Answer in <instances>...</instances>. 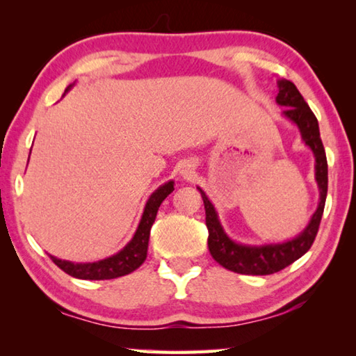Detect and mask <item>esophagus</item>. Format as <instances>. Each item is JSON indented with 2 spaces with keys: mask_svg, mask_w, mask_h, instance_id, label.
Here are the masks:
<instances>
[{
  "mask_svg": "<svg viewBox=\"0 0 356 356\" xmlns=\"http://www.w3.org/2000/svg\"><path fill=\"white\" fill-rule=\"evenodd\" d=\"M182 172H184V174H186V170H185V171H182Z\"/></svg>",
  "mask_w": 356,
  "mask_h": 356,
  "instance_id": "34e87169",
  "label": "esophagus"
}]
</instances>
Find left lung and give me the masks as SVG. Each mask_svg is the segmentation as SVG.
<instances>
[{
  "label": "left lung",
  "instance_id": "obj_1",
  "mask_svg": "<svg viewBox=\"0 0 356 356\" xmlns=\"http://www.w3.org/2000/svg\"><path fill=\"white\" fill-rule=\"evenodd\" d=\"M280 92L276 95V102L281 106H286L282 111L295 124L298 125L305 143L312 149L316 155V180L321 190V202L312 220L300 234L297 238L291 242L280 245H265V246H246L238 245L229 238L218 221L212 202L207 200L206 193L201 188L204 209H206V226L209 229V251L212 257L221 267L240 275H272L281 272L282 268L289 267L297 259H300L305 252L312 246L317 236L318 226L325 209V200H327L328 190V163L327 155L321 140V131H318V122L314 113L306 104L303 95L300 94L297 86L289 80H281L278 83Z\"/></svg>",
  "mask_w": 356,
  "mask_h": 356
}]
</instances>
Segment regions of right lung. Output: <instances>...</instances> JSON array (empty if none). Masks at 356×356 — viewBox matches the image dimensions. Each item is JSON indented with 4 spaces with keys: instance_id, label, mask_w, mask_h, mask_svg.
<instances>
[{
    "instance_id": "obj_1",
    "label": "right lung",
    "mask_w": 356,
    "mask_h": 356,
    "mask_svg": "<svg viewBox=\"0 0 356 356\" xmlns=\"http://www.w3.org/2000/svg\"><path fill=\"white\" fill-rule=\"evenodd\" d=\"M172 190L174 182H168L163 186H160L155 193H152V196L149 197L146 204V209H144L141 222L136 229L134 238L118 254L94 264H72L53 256H50V259L63 272L78 280H114L119 278V276L131 273L146 261L150 227L154 225L160 204L165 201V197L170 193H172Z\"/></svg>"
}]
</instances>
